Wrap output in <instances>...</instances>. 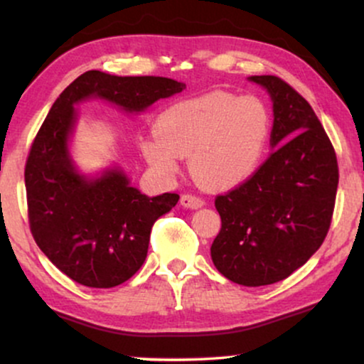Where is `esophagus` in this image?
Returning <instances> with one entry per match:
<instances>
[{
	"label": "esophagus",
	"instance_id": "1",
	"mask_svg": "<svg viewBox=\"0 0 364 364\" xmlns=\"http://www.w3.org/2000/svg\"><path fill=\"white\" fill-rule=\"evenodd\" d=\"M181 205L186 208H198V207L205 205V202H203V198H200V196L185 193L181 196Z\"/></svg>",
	"mask_w": 364,
	"mask_h": 364
}]
</instances>
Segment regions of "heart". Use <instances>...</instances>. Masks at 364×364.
<instances>
[{
  "mask_svg": "<svg viewBox=\"0 0 364 364\" xmlns=\"http://www.w3.org/2000/svg\"><path fill=\"white\" fill-rule=\"evenodd\" d=\"M270 128V111L260 97L214 90L162 111L157 133L140 147L161 174L178 173L179 157H190L196 181L210 190H229L258 169Z\"/></svg>",
  "mask_w": 364,
  "mask_h": 364,
  "instance_id": "heart-1",
  "label": "heart"
}]
</instances>
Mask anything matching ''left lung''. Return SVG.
Listing matches in <instances>:
<instances>
[{"label":"left lung","mask_w":364,"mask_h":364,"mask_svg":"<svg viewBox=\"0 0 364 364\" xmlns=\"http://www.w3.org/2000/svg\"><path fill=\"white\" fill-rule=\"evenodd\" d=\"M274 102V152L245 183L215 196L220 231L212 262L241 286L289 277L320 248L336 207L339 166L332 141L303 95L275 75L250 78Z\"/></svg>","instance_id":"1"}]
</instances>
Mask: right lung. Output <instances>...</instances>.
<instances>
[{"label": "right lung", "mask_w": 364, "mask_h": 364, "mask_svg": "<svg viewBox=\"0 0 364 364\" xmlns=\"http://www.w3.org/2000/svg\"><path fill=\"white\" fill-rule=\"evenodd\" d=\"M186 89L164 77H114L97 70L70 83L53 104L25 162L28 225L37 246L63 274L87 287H114L144 265L150 229L178 203V193L150 196L118 169L97 179L75 171L68 136L73 106L101 97L141 111Z\"/></svg>", "instance_id": "add662e5"}]
</instances>
